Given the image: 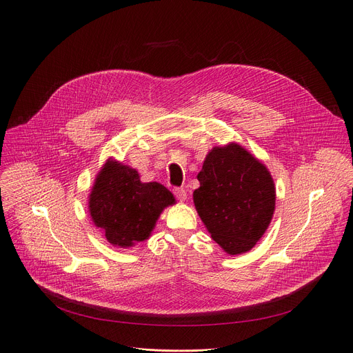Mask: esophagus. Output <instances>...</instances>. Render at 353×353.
Here are the masks:
<instances>
[{
  "label": "esophagus",
  "mask_w": 353,
  "mask_h": 353,
  "mask_svg": "<svg viewBox=\"0 0 353 353\" xmlns=\"http://www.w3.org/2000/svg\"><path fill=\"white\" fill-rule=\"evenodd\" d=\"M173 194H174L176 199L180 200V201H185V200H187V192L183 189V187H174V189H173Z\"/></svg>",
  "instance_id": "esophagus-1"
}]
</instances>
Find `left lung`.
<instances>
[{"instance_id":"8db88e82","label":"left lung","mask_w":353,"mask_h":353,"mask_svg":"<svg viewBox=\"0 0 353 353\" xmlns=\"http://www.w3.org/2000/svg\"><path fill=\"white\" fill-rule=\"evenodd\" d=\"M197 213L221 248L250 251L268 228L275 210L274 180L264 164L237 143L213 148L197 174Z\"/></svg>"}]
</instances>
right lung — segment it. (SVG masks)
Masks as SVG:
<instances>
[{
	"label": "right lung",
	"mask_w": 353,
	"mask_h": 353,
	"mask_svg": "<svg viewBox=\"0 0 353 353\" xmlns=\"http://www.w3.org/2000/svg\"><path fill=\"white\" fill-rule=\"evenodd\" d=\"M174 201L160 183H142L134 169L109 159L92 187L89 213L112 245L129 248L149 239L161 211Z\"/></svg>",
	"instance_id": "1"
}]
</instances>
